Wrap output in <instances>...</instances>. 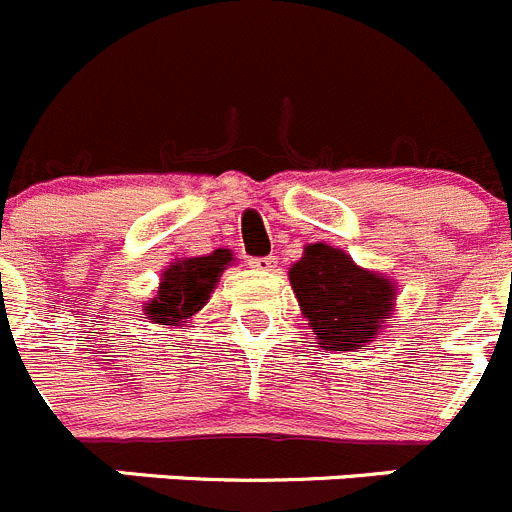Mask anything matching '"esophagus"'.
Returning <instances> with one entry per match:
<instances>
[{"instance_id":"obj_1","label":"esophagus","mask_w":512,"mask_h":512,"mask_svg":"<svg viewBox=\"0 0 512 512\" xmlns=\"http://www.w3.org/2000/svg\"><path fill=\"white\" fill-rule=\"evenodd\" d=\"M252 267H255V270H273V267H278V257H260V260H252Z\"/></svg>"}]
</instances>
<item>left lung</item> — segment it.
<instances>
[{
  "mask_svg": "<svg viewBox=\"0 0 512 512\" xmlns=\"http://www.w3.org/2000/svg\"><path fill=\"white\" fill-rule=\"evenodd\" d=\"M288 280L324 349L352 352L365 347L393 319L395 280L359 267L342 247L326 242L306 245L301 260L290 265Z\"/></svg>",
  "mask_w": 512,
  "mask_h": 512,
  "instance_id": "left-lung-1",
  "label": "left lung"
}]
</instances>
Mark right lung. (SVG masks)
I'll return each instance as SVG.
<instances>
[{
  "label": "right lung",
  "instance_id": "obj_1",
  "mask_svg": "<svg viewBox=\"0 0 512 512\" xmlns=\"http://www.w3.org/2000/svg\"><path fill=\"white\" fill-rule=\"evenodd\" d=\"M234 262L232 250L173 260L160 275L155 296L142 306L145 316L163 329H183L209 303L222 273Z\"/></svg>",
  "mask_w": 512,
  "mask_h": 512
}]
</instances>
